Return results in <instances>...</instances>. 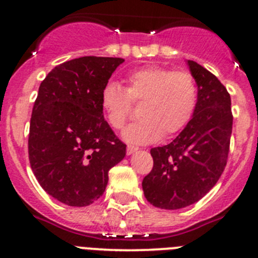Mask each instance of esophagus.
I'll return each instance as SVG.
<instances>
[{
  "label": "esophagus",
  "instance_id": "esophagus-1",
  "mask_svg": "<svg viewBox=\"0 0 258 258\" xmlns=\"http://www.w3.org/2000/svg\"><path fill=\"white\" fill-rule=\"evenodd\" d=\"M137 151V147H134V146H127V150H126V152H127V155H132V153L134 152H136Z\"/></svg>",
  "mask_w": 258,
  "mask_h": 258
}]
</instances>
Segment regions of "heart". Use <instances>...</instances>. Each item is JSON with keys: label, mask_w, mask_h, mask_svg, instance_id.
<instances>
[{"label": "heart", "mask_w": 258, "mask_h": 258, "mask_svg": "<svg viewBox=\"0 0 258 258\" xmlns=\"http://www.w3.org/2000/svg\"><path fill=\"white\" fill-rule=\"evenodd\" d=\"M126 81V88L108 81L100 96L101 108L113 128H121L127 121L131 102L141 103V118L122 131L124 141L152 144L161 136L177 134L188 123L197 105V86L188 72L146 66L130 72Z\"/></svg>", "instance_id": "1"}]
</instances>
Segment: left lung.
I'll return each mask as SVG.
<instances>
[{
    "instance_id": "obj_1",
    "label": "left lung",
    "mask_w": 258,
    "mask_h": 258,
    "mask_svg": "<svg viewBox=\"0 0 258 258\" xmlns=\"http://www.w3.org/2000/svg\"><path fill=\"white\" fill-rule=\"evenodd\" d=\"M186 63L197 85L196 108L171 144L151 150L153 168L142 181L147 201L162 210L183 209L201 200L222 175L230 150V93L201 64Z\"/></svg>"
}]
</instances>
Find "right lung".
<instances>
[{"label": "right lung", "instance_id": "1", "mask_svg": "<svg viewBox=\"0 0 258 258\" xmlns=\"http://www.w3.org/2000/svg\"><path fill=\"white\" fill-rule=\"evenodd\" d=\"M123 58L85 56L54 67L41 82L28 137L31 168L57 201L85 207L100 199L108 171L126 156L103 118L100 96Z\"/></svg>", "mask_w": 258, "mask_h": 258}]
</instances>
